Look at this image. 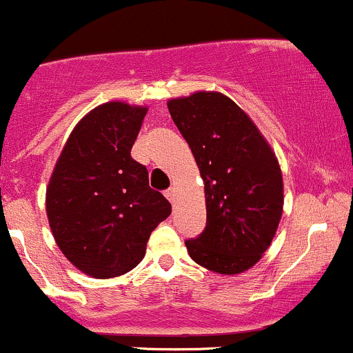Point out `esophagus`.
I'll return each mask as SVG.
<instances>
[{
  "label": "esophagus",
  "mask_w": 353,
  "mask_h": 353,
  "mask_svg": "<svg viewBox=\"0 0 353 353\" xmlns=\"http://www.w3.org/2000/svg\"><path fill=\"white\" fill-rule=\"evenodd\" d=\"M165 195L166 199H168L170 202H175V197H176V190L173 187H170L168 190H165Z\"/></svg>",
  "instance_id": "1"
}]
</instances>
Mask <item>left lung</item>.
Instances as JSON below:
<instances>
[{"label": "left lung", "instance_id": "left-lung-1", "mask_svg": "<svg viewBox=\"0 0 353 353\" xmlns=\"http://www.w3.org/2000/svg\"><path fill=\"white\" fill-rule=\"evenodd\" d=\"M170 114L187 141L205 192V228L185 240L209 271L239 274L270 247L283 211L276 156L249 117L219 92L172 99Z\"/></svg>", "mask_w": 353, "mask_h": 353}]
</instances>
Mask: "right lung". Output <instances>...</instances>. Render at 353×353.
Wrapping results in <instances>:
<instances>
[{
	"instance_id": "right-lung-1",
	"label": "right lung",
	"mask_w": 353,
	"mask_h": 353,
	"mask_svg": "<svg viewBox=\"0 0 353 353\" xmlns=\"http://www.w3.org/2000/svg\"><path fill=\"white\" fill-rule=\"evenodd\" d=\"M148 108L106 103L70 134L46 190L51 232L66 259L94 278L137 266L152 230L172 214L130 156Z\"/></svg>"
}]
</instances>
